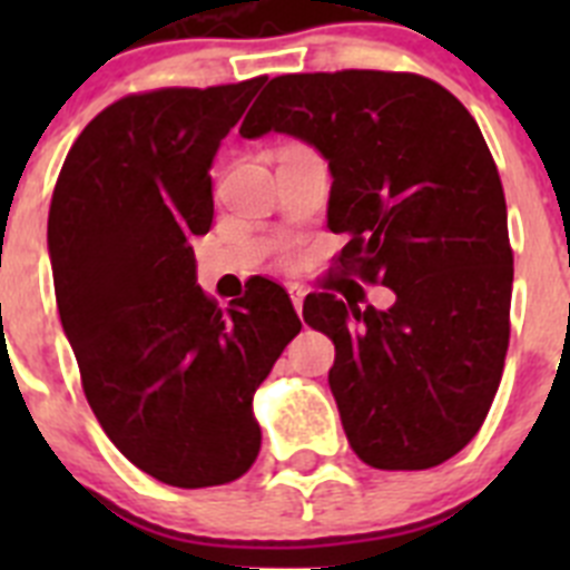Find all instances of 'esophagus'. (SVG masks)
<instances>
[{
  "label": "esophagus",
  "mask_w": 570,
  "mask_h": 570,
  "mask_svg": "<svg viewBox=\"0 0 570 570\" xmlns=\"http://www.w3.org/2000/svg\"><path fill=\"white\" fill-rule=\"evenodd\" d=\"M288 294H291V302H294V308L302 311V299H305V288H302V285H288Z\"/></svg>",
  "instance_id": "obj_1"
}]
</instances>
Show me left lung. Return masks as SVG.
<instances>
[{
  "label": "left lung",
  "instance_id": "8db88e82",
  "mask_svg": "<svg viewBox=\"0 0 570 570\" xmlns=\"http://www.w3.org/2000/svg\"><path fill=\"white\" fill-rule=\"evenodd\" d=\"M271 130L328 163L340 268L396 294L385 311L328 291L302 305L336 347L328 385L354 454L382 471L451 460L485 422L511 334L505 194L480 125L425 77L336 70L271 79L239 134Z\"/></svg>",
  "mask_w": 570,
  "mask_h": 570
}]
</instances>
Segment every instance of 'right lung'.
I'll list each match as a JSON object with an SVG mask.
<instances>
[{
  "label": "right lung",
  "mask_w": 570,
  "mask_h": 570,
  "mask_svg": "<svg viewBox=\"0 0 570 570\" xmlns=\"http://www.w3.org/2000/svg\"><path fill=\"white\" fill-rule=\"evenodd\" d=\"M262 85L119 99L79 134L50 199L57 308L88 405L139 471L174 488L254 465L256 387L302 328L276 282L256 276L230 308L196 285L210 165Z\"/></svg>",
  "instance_id": "add662e5"
}]
</instances>
